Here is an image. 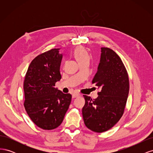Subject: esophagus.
<instances>
[{
  "label": "esophagus",
  "mask_w": 153,
  "mask_h": 153,
  "mask_svg": "<svg viewBox=\"0 0 153 153\" xmlns=\"http://www.w3.org/2000/svg\"><path fill=\"white\" fill-rule=\"evenodd\" d=\"M78 96H80V94H79V93H73L72 94V97L73 98H76V97H78Z\"/></svg>",
  "instance_id": "1"
}]
</instances>
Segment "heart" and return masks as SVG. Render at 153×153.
I'll list each match as a JSON object with an SVG mask.
<instances>
[{"instance_id":"obj_1","label":"heart","mask_w":153,"mask_h":153,"mask_svg":"<svg viewBox=\"0 0 153 153\" xmlns=\"http://www.w3.org/2000/svg\"><path fill=\"white\" fill-rule=\"evenodd\" d=\"M74 55H75V58L76 59L77 61L80 62V64L84 61H89V55L83 47L76 48L75 50V52H74Z\"/></svg>"}]
</instances>
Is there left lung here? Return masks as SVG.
<instances>
[{"label":"left lung","mask_w":153,"mask_h":153,"mask_svg":"<svg viewBox=\"0 0 153 153\" xmlns=\"http://www.w3.org/2000/svg\"><path fill=\"white\" fill-rule=\"evenodd\" d=\"M98 71L92 80L100 92L92 100L84 95L82 115L85 126L102 133L112 128L121 118L129 94L128 75L121 58L114 50L101 48Z\"/></svg>","instance_id":"1"}]
</instances>
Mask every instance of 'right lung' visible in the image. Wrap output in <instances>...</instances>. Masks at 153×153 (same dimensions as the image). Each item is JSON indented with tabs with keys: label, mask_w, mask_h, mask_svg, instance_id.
Returning <instances> with one entry per match:
<instances>
[{
	"label": "right lung",
	"mask_w": 153,
	"mask_h": 153,
	"mask_svg": "<svg viewBox=\"0 0 153 153\" xmlns=\"http://www.w3.org/2000/svg\"><path fill=\"white\" fill-rule=\"evenodd\" d=\"M59 50L52 49L32 60L24 82L27 114L36 126L48 130L60 126L71 101L70 94L54 87L61 79L62 54Z\"/></svg>",
	"instance_id": "obj_1"
}]
</instances>
